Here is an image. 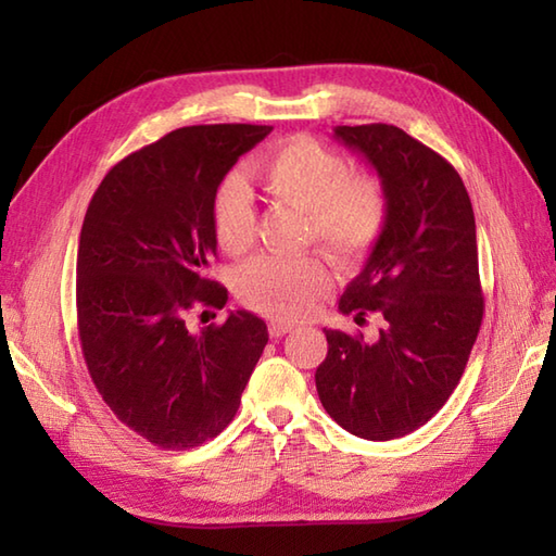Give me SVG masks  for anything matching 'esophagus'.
Masks as SVG:
<instances>
[{
    "mask_svg": "<svg viewBox=\"0 0 556 556\" xmlns=\"http://www.w3.org/2000/svg\"><path fill=\"white\" fill-rule=\"evenodd\" d=\"M267 329H269V337H271V339H279V337L289 334L291 329H293V325H291V323H281V320H271Z\"/></svg>",
    "mask_w": 556,
    "mask_h": 556,
    "instance_id": "obj_1",
    "label": "esophagus"
}]
</instances>
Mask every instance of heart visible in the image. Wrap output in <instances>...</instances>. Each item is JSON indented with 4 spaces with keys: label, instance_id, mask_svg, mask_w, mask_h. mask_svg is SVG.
<instances>
[{
    "label": "heart",
    "instance_id": "heart-1",
    "mask_svg": "<svg viewBox=\"0 0 556 556\" xmlns=\"http://www.w3.org/2000/svg\"><path fill=\"white\" fill-rule=\"evenodd\" d=\"M257 179L277 203L305 212V241H317L339 265L365 263L382 241L389 217L384 184L351 174L341 152L308 136L281 140L257 162ZM212 229L224 253L245 255L255 243L257 215L251 191L229 174L212 203ZM329 287V269L315 253L257 257L236 275V296L269 317L299 320Z\"/></svg>",
    "mask_w": 556,
    "mask_h": 556
}]
</instances>
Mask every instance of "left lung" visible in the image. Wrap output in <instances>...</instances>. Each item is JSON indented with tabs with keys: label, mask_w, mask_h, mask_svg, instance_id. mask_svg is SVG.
Wrapping results in <instances>:
<instances>
[{
	"label": "left lung",
	"mask_w": 556,
	"mask_h": 556,
	"mask_svg": "<svg viewBox=\"0 0 556 556\" xmlns=\"http://www.w3.org/2000/svg\"><path fill=\"white\" fill-rule=\"evenodd\" d=\"M334 138L372 164L389 200L382 241L339 311L384 323L375 341L325 329L315 384L341 428L387 442L428 422L466 370L485 311L476 217L458 172L401 128L337 126Z\"/></svg>",
	"instance_id": "1"
}]
</instances>
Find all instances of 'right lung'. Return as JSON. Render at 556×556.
I'll use <instances>...</instances> for the list:
<instances>
[{
    "label": "right lung",
    "instance_id": "add662e5",
    "mask_svg": "<svg viewBox=\"0 0 556 556\" xmlns=\"http://www.w3.org/2000/svg\"><path fill=\"white\" fill-rule=\"evenodd\" d=\"M271 126H186L124 157L83 219L76 313L83 358L114 416L162 448H193L233 420L267 344L248 311L188 332L198 305L224 308L207 277L212 203L224 176Z\"/></svg>",
    "mask_w": 556,
    "mask_h": 556
}]
</instances>
